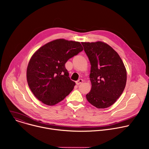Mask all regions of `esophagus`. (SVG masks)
I'll use <instances>...</instances> for the list:
<instances>
[{"label":"esophagus","instance_id":"34e87169","mask_svg":"<svg viewBox=\"0 0 149 149\" xmlns=\"http://www.w3.org/2000/svg\"><path fill=\"white\" fill-rule=\"evenodd\" d=\"M83 82V80H82V79H79L77 81H76V84L77 85H79V84H80L82 83Z\"/></svg>","mask_w":149,"mask_h":149}]
</instances>
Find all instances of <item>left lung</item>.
Masks as SVG:
<instances>
[{"label":"left lung","mask_w":149,"mask_h":149,"mask_svg":"<svg viewBox=\"0 0 149 149\" xmlns=\"http://www.w3.org/2000/svg\"><path fill=\"white\" fill-rule=\"evenodd\" d=\"M91 65V92L88 102L98 109L114 104L122 94L127 73L122 58L109 45L102 42H81Z\"/></svg>","instance_id":"obj_1"}]
</instances>
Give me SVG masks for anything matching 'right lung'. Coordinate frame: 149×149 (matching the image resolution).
<instances>
[{"instance_id": "obj_1", "label": "right lung", "mask_w": 149, "mask_h": 149, "mask_svg": "<svg viewBox=\"0 0 149 149\" xmlns=\"http://www.w3.org/2000/svg\"><path fill=\"white\" fill-rule=\"evenodd\" d=\"M83 50L78 42L57 39L39 48L27 68V81L35 96L49 106L63 100L73 91L65 63Z\"/></svg>"}]
</instances>
